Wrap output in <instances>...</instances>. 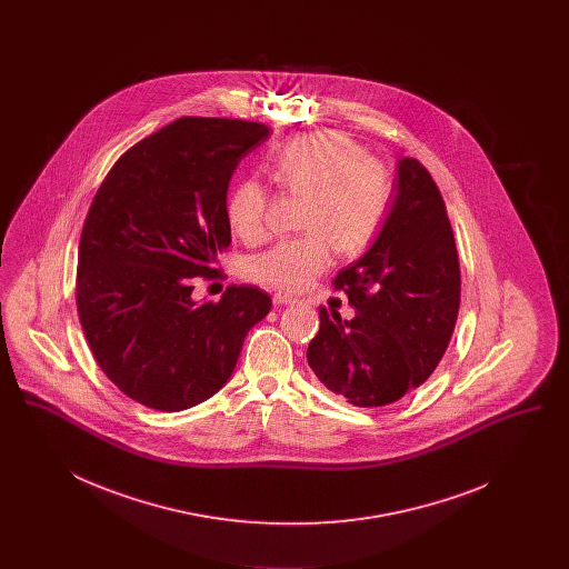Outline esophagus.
Listing matches in <instances>:
<instances>
[{
  "label": "esophagus",
  "instance_id": "1",
  "mask_svg": "<svg viewBox=\"0 0 569 569\" xmlns=\"http://www.w3.org/2000/svg\"><path fill=\"white\" fill-rule=\"evenodd\" d=\"M295 302H297V298L290 297V295L277 292V295L272 297V305H274V307H286V305H295Z\"/></svg>",
  "mask_w": 569,
  "mask_h": 569
}]
</instances>
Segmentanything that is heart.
<instances>
[{"mask_svg": "<svg viewBox=\"0 0 569 569\" xmlns=\"http://www.w3.org/2000/svg\"><path fill=\"white\" fill-rule=\"evenodd\" d=\"M272 177L288 191L305 196L300 226L307 237L281 241L247 262V274L269 288L297 292L313 283L332 262V244L353 256L373 243L395 200L386 166L346 132L325 130L288 140L272 158ZM271 191L243 179L228 198V219L244 243L269 237Z\"/></svg>", "mask_w": 569, "mask_h": 569, "instance_id": "1", "label": "heart"}]
</instances>
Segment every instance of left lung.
Wrapping results in <instances>:
<instances>
[{
  "mask_svg": "<svg viewBox=\"0 0 569 569\" xmlns=\"http://www.w3.org/2000/svg\"><path fill=\"white\" fill-rule=\"evenodd\" d=\"M397 172L376 241L335 277L352 320L322 307L307 348L318 379L356 407L395 403L427 381L459 316V253L443 198L418 160H399Z\"/></svg>",
  "mask_w": 569,
  "mask_h": 569,
  "instance_id": "1",
  "label": "left lung"
}]
</instances>
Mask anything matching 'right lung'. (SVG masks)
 Listing matches in <instances>:
<instances>
[{"label": "right lung", "instance_id": "right-lung-1", "mask_svg": "<svg viewBox=\"0 0 569 569\" xmlns=\"http://www.w3.org/2000/svg\"><path fill=\"white\" fill-rule=\"evenodd\" d=\"M262 123L181 117L142 138L110 168L82 226L77 307L107 378L130 399L181 411L232 376L249 328L271 311L253 286L219 302L191 298L196 277L230 244L228 186Z\"/></svg>", "mask_w": 569, "mask_h": 569}]
</instances>
